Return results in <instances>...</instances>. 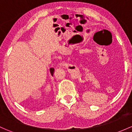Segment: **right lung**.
Returning a JSON list of instances; mask_svg holds the SVG:
<instances>
[{"mask_svg": "<svg viewBox=\"0 0 132 132\" xmlns=\"http://www.w3.org/2000/svg\"><path fill=\"white\" fill-rule=\"evenodd\" d=\"M50 72H51V75L53 76L54 73V69L53 68H50Z\"/></svg>", "mask_w": 132, "mask_h": 132, "instance_id": "right-lung-1", "label": "right lung"}]
</instances>
